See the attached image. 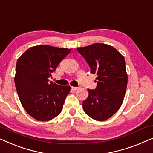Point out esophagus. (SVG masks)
Instances as JSON below:
<instances>
[{"label": "esophagus", "instance_id": "1", "mask_svg": "<svg viewBox=\"0 0 153 153\" xmlns=\"http://www.w3.org/2000/svg\"><path fill=\"white\" fill-rule=\"evenodd\" d=\"M79 88L78 87H74V86H72V89L74 90V91H76V90H78Z\"/></svg>", "mask_w": 153, "mask_h": 153}]
</instances>
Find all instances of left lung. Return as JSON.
<instances>
[{
  "mask_svg": "<svg viewBox=\"0 0 153 153\" xmlns=\"http://www.w3.org/2000/svg\"><path fill=\"white\" fill-rule=\"evenodd\" d=\"M85 58L91 72L97 75V87L88 89V97L83 102L88 116L98 121L111 118L122 105L127 85L125 58L112 46L95 43L77 48Z\"/></svg>",
  "mask_w": 153,
  "mask_h": 153,
  "instance_id": "left-lung-1",
  "label": "left lung"
}]
</instances>
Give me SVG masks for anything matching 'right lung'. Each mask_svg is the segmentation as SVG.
<instances>
[{
    "mask_svg": "<svg viewBox=\"0 0 153 153\" xmlns=\"http://www.w3.org/2000/svg\"><path fill=\"white\" fill-rule=\"evenodd\" d=\"M71 49L37 45L17 60L14 83L20 102L33 118L47 121L61 112L70 85H59L48 78Z\"/></svg>",
    "mask_w": 153,
    "mask_h": 153,
    "instance_id": "obj_1",
    "label": "right lung"
}]
</instances>
